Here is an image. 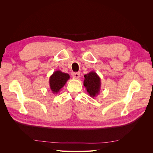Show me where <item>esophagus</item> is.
Here are the masks:
<instances>
[{"label": "esophagus", "instance_id": "34e87169", "mask_svg": "<svg viewBox=\"0 0 153 153\" xmlns=\"http://www.w3.org/2000/svg\"><path fill=\"white\" fill-rule=\"evenodd\" d=\"M80 76V73H73V76L75 78H76V79L79 78Z\"/></svg>", "mask_w": 153, "mask_h": 153}]
</instances>
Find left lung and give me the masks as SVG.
Wrapping results in <instances>:
<instances>
[{
	"label": "left lung",
	"instance_id": "8db88e82",
	"mask_svg": "<svg viewBox=\"0 0 153 153\" xmlns=\"http://www.w3.org/2000/svg\"><path fill=\"white\" fill-rule=\"evenodd\" d=\"M84 85L88 94L91 98H94L98 96L101 89V79L97 73L93 71L84 75Z\"/></svg>",
	"mask_w": 153,
	"mask_h": 153
}]
</instances>
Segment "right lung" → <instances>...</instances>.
<instances>
[{"label": "right lung", "mask_w": 153, "mask_h": 153, "mask_svg": "<svg viewBox=\"0 0 153 153\" xmlns=\"http://www.w3.org/2000/svg\"><path fill=\"white\" fill-rule=\"evenodd\" d=\"M70 76L68 73H63L61 71H55L50 76L49 84L50 88L53 94H57L67 81L69 79Z\"/></svg>", "instance_id": "right-lung-1"}]
</instances>
